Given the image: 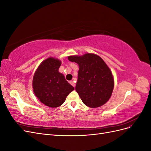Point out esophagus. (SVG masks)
Masks as SVG:
<instances>
[{"mask_svg": "<svg viewBox=\"0 0 151 151\" xmlns=\"http://www.w3.org/2000/svg\"><path fill=\"white\" fill-rule=\"evenodd\" d=\"M70 84L72 85V86H73L75 88V86H76V84H75V83L74 81H70Z\"/></svg>", "mask_w": 151, "mask_h": 151, "instance_id": "esophagus-1", "label": "esophagus"}]
</instances>
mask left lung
<instances>
[{
	"label": "left lung",
	"mask_w": 151,
	"mask_h": 151,
	"mask_svg": "<svg viewBox=\"0 0 151 151\" xmlns=\"http://www.w3.org/2000/svg\"><path fill=\"white\" fill-rule=\"evenodd\" d=\"M70 62L79 65L76 90L84 104L95 108L103 106L110 98L114 88L111 70L96 54L68 56Z\"/></svg>",
	"instance_id": "left-lung-1"
}]
</instances>
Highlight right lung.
Masks as SVG:
<instances>
[{
    "label": "right lung",
    "mask_w": 151,
    "mask_h": 151,
    "mask_svg": "<svg viewBox=\"0 0 151 151\" xmlns=\"http://www.w3.org/2000/svg\"><path fill=\"white\" fill-rule=\"evenodd\" d=\"M61 61L48 57L40 63L33 79L35 95L45 105L57 108L65 102L66 98L74 89L59 72Z\"/></svg>",
    "instance_id": "1"
}]
</instances>
